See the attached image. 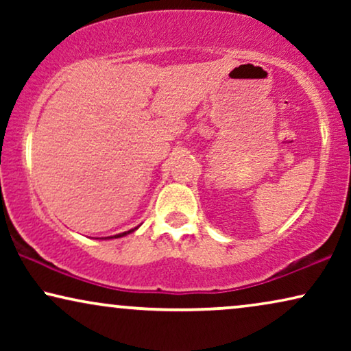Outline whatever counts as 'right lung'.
<instances>
[{
    "label": "right lung",
    "mask_w": 351,
    "mask_h": 351,
    "mask_svg": "<svg viewBox=\"0 0 351 351\" xmlns=\"http://www.w3.org/2000/svg\"><path fill=\"white\" fill-rule=\"evenodd\" d=\"M136 230H137V227H136V228H132V230H129V232H124V233L114 234V237H108V238H121V237H126V234H129V233H132V232H136Z\"/></svg>",
    "instance_id": "1"
}]
</instances>
